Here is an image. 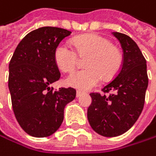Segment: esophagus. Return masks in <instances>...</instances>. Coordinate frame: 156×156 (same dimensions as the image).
I'll list each match as a JSON object with an SVG mask.
<instances>
[{"mask_svg": "<svg viewBox=\"0 0 156 156\" xmlns=\"http://www.w3.org/2000/svg\"><path fill=\"white\" fill-rule=\"evenodd\" d=\"M82 94H83V92H82V91L77 90V91H76V98H80Z\"/></svg>", "mask_w": 156, "mask_h": 156, "instance_id": "obj_1", "label": "esophagus"}]
</instances>
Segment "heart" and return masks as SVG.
<instances>
[{
    "label": "heart",
    "mask_w": 156,
    "mask_h": 156,
    "mask_svg": "<svg viewBox=\"0 0 156 156\" xmlns=\"http://www.w3.org/2000/svg\"><path fill=\"white\" fill-rule=\"evenodd\" d=\"M73 49L60 44L54 53V59L57 67L63 72H72L76 66V55L83 57L86 69L75 71L66 80V83L80 90H90L101 79L110 80L120 71L123 56L120 48L112 45L107 38L98 34H84L71 41Z\"/></svg>",
    "instance_id": "b5f03b06"
}]
</instances>
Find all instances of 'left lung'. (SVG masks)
Returning <instances> with one entry per match:
<instances>
[{
	"mask_svg": "<svg viewBox=\"0 0 156 156\" xmlns=\"http://www.w3.org/2000/svg\"><path fill=\"white\" fill-rule=\"evenodd\" d=\"M112 34L121 43L122 66L115 79L102 90L112 91L108 97L90 94L92 101L87 113L91 128L105 137L119 136L132 128L144 109L148 87L146 60L137 44L124 34Z\"/></svg>",
	"mask_w": 156,
	"mask_h": 156,
	"instance_id": "8db88e82",
	"label": "left lung"
}]
</instances>
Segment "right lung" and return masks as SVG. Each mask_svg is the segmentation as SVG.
<instances>
[{
	"label": "right lung",
	"mask_w": 156,
	"mask_h": 156,
	"mask_svg": "<svg viewBox=\"0 0 156 156\" xmlns=\"http://www.w3.org/2000/svg\"><path fill=\"white\" fill-rule=\"evenodd\" d=\"M70 31L45 26L26 34L9 64L8 87L12 110L23 130L34 137L55 133L64 120V110L76 98L72 88L54 91L60 79L54 59L55 47Z\"/></svg>",
	"instance_id": "add662e5"
}]
</instances>
